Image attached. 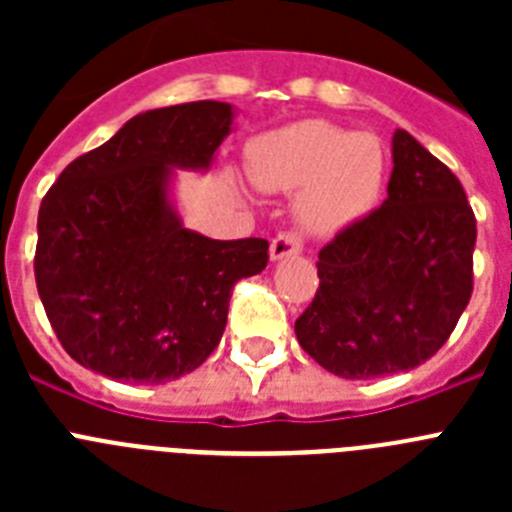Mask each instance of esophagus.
<instances>
[{"label": "esophagus", "mask_w": 512, "mask_h": 512, "mask_svg": "<svg viewBox=\"0 0 512 512\" xmlns=\"http://www.w3.org/2000/svg\"><path fill=\"white\" fill-rule=\"evenodd\" d=\"M302 251V238L297 233H279L274 241H271V259H287V256H295Z\"/></svg>", "instance_id": "esophagus-1"}]
</instances>
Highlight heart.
<instances>
[{
	"label": "heart",
	"mask_w": 512,
	"mask_h": 512,
	"mask_svg": "<svg viewBox=\"0 0 512 512\" xmlns=\"http://www.w3.org/2000/svg\"><path fill=\"white\" fill-rule=\"evenodd\" d=\"M251 179L266 192H300L302 228L312 235H336L379 205L387 151L372 133L302 120L253 143Z\"/></svg>",
	"instance_id": "obj_1"
}]
</instances>
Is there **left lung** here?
<instances>
[{
  "instance_id": "left-lung-1",
  "label": "left lung",
  "mask_w": 512,
  "mask_h": 512,
  "mask_svg": "<svg viewBox=\"0 0 512 512\" xmlns=\"http://www.w3.org/2000/svg\"><path fill=\"white\" fill-rule=\"evenodd\" d=\"M387 200L318 253L320 287L295 323L300 346L343 379L431 359L474 289L477 220L461 182L408 130L392 135Z\"/></svg>"
}]
</instances>
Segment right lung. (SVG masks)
<instances>
[{
  "label": "right lung",
  "mask_w": 512,
  "mask_h": 512,
  "mask_svg": "<svg viewBox=\"0 0 512 512\" xmlns=\"http://www.w3.org/2000/svg\"><path fill=\"white\" fill-rule=\"evenodd\" d=\"M230 125V104L210 99L148 110L45 192L35 282L81 366L133 384L194 372L220 343L235 282L266 269L269 241H212L169 205L171 171L210 169Z\"/></svg>",
  "instance_id": "1"
}]
</instances>
